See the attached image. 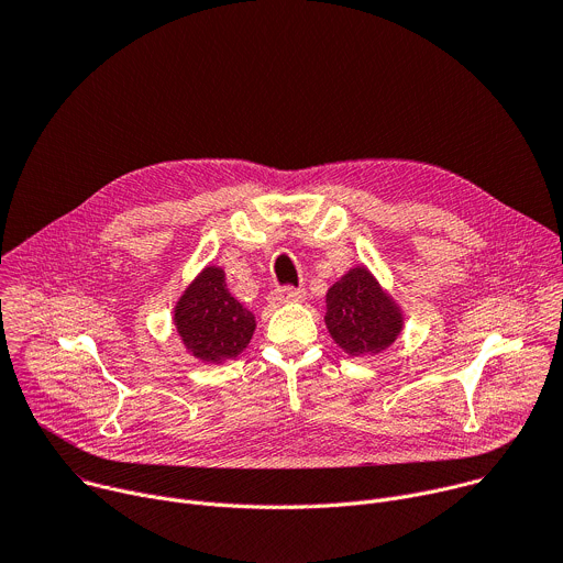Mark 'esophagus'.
<instances>
[{"label": "esophagus", "instance_id": "obj_1", "mask_svg": "<svg viewBox=\"0 0 563 563\" xmlns=\"http://www.w3.org/2000/svg\"><path fill=\"white\" fill-rule=\"evenodd\" d=\"M307 298V291L305 289H294V287H280V289H274L269 300L272 302H302Z\"/></svg>", "mask_w": 563, "mask_h": 563}]
</instances>
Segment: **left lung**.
Masks as SVG:
<instances>
[{"label":"left lung","mask_w":563,"mask_h":563,"mask_svg":"<svg viewBox=\"0 0 563 563\" xmlns=\"http://www.w3.org/2000/svg\"><path fill=\"white\" fill-rule=\"evenodd\" d=\"M325 325L350 356H374L404 330V311L367 267H352L325 296Z\"/></svg>","instance_id":"1"}]
</instances>
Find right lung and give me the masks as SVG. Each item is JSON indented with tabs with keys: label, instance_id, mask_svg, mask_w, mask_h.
<instances>
[{
	"label": "right lung",
	"instance_id": "obj_1",
	"mask_svg": "<svg viewBox=\"0 0 563 563\" xmlns=\"http://www.w3.org/2000/svg\"><path fill=\"white\" fill-rule=\"evenodd\" d=\"M174 323L191 356L202 363H222L250 345L256 316L229 294L224 272L209 265L178 298Z\"/></svg>",
	"mask_w": 563,
	"mask_h": 563
}]
</instances>
